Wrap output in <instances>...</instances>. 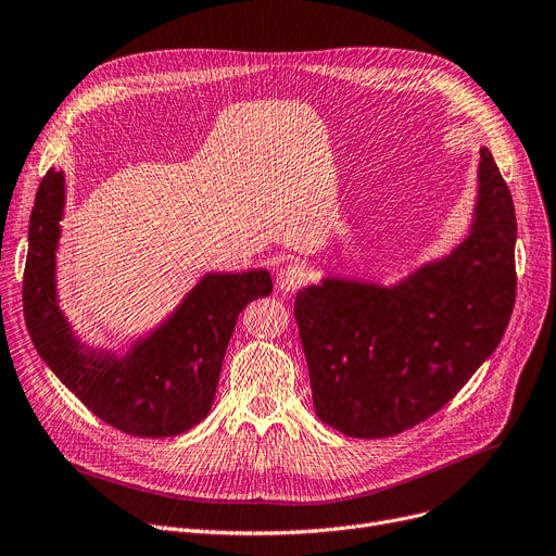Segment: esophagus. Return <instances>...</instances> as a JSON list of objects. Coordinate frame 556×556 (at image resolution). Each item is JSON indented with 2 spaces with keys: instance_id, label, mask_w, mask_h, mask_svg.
Returning <instances> with one entry per match:
<instances>
[{
  "instance_id": "esophagus-1",
  "label": "esophagus",
  "mask_w": 556,
  "mask_h": 556,
  "mask_svg": "<svg viewBox=\"0 0 556 556\" xmlns=\"http://www.w3.org/2000/svg\"><path fill=\"white\" fill-rule=\"evenodd\" d=\"M308 279V270L302 266V263H288L277 275V288L283 290V293H293L304 281Z\"/></svg>"
}]
</instances>
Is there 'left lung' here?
Wrapping results in <instances>:
<instances>
[{
	"label": "left lung",
	"instance_id": "1",
	"mask_svg": "<svg viewBox=\"0 0 556 556\" xmlns=\"http://www.w3.org/2000/svg\"><path fill=\"white\" fill-rule=\"evenodd\" d=\"M516 214L489 149L466 237L392 286L325 277L295 319L317 417L376 440L444 407L501 344L516 300Z\"/></svg>",
	"mask_w": 556,
	"mask_h": 556
}]
</instances>
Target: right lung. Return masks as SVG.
<instances>
[{
	"label": "right lung",
	"mask_w": 556,
	"mask_h": 556,
	"mask_svg": "<svg viewBox=\"0 0 556 556\" xmlns=\"http://www.w3.org/2000/svg\"><path fill=\"white\" fill-rule=\"evenodd\" d=\"M65 193V173L49 168L28 220L22 302L34 346L61 383L112 428L135 437H173L193 428L212 410L239 313L273 293L268 270L207 273L122 356L87 346L58 306L55 250Z\"/></svg>",
	"instance_id": "right-lung-1"
}]
</instances>
